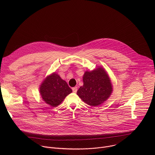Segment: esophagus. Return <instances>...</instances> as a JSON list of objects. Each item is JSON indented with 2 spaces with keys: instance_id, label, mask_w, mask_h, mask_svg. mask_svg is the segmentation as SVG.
Here are the masks:
<instances>
[{
  "instance_id": "obj_1",
  "label": "esophagus",
  "mask_w": 155,
  "mask_h": 155,
  "mask_svg": "<svg viewBox=\"0 0 155 155\" xmlns=\"http://www.w3.org/2000/svg\"><path fill=\"white\" fill-rule=\"evenodd\" d=\"M77 86H75V87H72V91H73V92L74 93H77Z\"/></svg>"
}]
</instances>
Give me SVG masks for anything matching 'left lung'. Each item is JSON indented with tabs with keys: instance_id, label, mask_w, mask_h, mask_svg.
Returning <instances> with one entry per match:
<instances>
[{
	"instance_id": "8db88e82",
	"label": "left lung",
	"mask_w": 155,
	"mask_h": 155,
	"mask_svg": "<svg viewBox=\"0 0 155 155\" xmlns=\"http://www.w3.org/2000/svg\"><path fill=\"white\" fill-rule=\"evenodd\" d=\"M83 81V85L79 88L77 94L90 106L96 107L104 103L112 93L111 81L102 67L85 72Z\"/></svg>"
}]
</instances>
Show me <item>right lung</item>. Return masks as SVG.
Masks as SVG:
<instances>
[{"label": "right lung", "instance_id": "right-lung-1", "mask_svg": "<svg viewBox=\"0 0 155 155\" xmlns=\"http://www.w3.org/2000/svg\"><path fill=\"white\" fill-rule=\"evenodd\" d=\"M72 92V90L66 81L55 72L48 76L40 86L42 99L53 107L59 105Z\"/></svg>", "mask_w": 155, "mask_h": 155}]
</instances>
